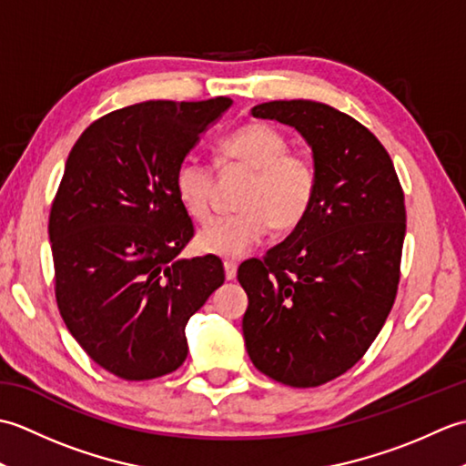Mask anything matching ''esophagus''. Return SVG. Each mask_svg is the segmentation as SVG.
<instances>
[{"label": "esophagus", "mask_w": 466, "mask_h": 466, "mask_svg": "<svg viewBox=\"0 0 466 466\" xmlns=\"http://www.w3.org/2000/svg\"><path fill=\"white\" fill-rule=\"evenodd\" d=\"M236 270H238V264L232 260L224 262V272H226V280H234L236 279Z\"/></svg>", "instance_id": "obj_1"}]
</instances>
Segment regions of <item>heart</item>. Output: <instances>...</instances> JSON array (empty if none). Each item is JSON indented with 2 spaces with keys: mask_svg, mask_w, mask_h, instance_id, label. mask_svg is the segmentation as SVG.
Returning a JSON list of instances; mask_svg holds the SVG:
<instances>
[{
  "mask_svg": "<svg viewBox=\"0 0 466 466\" xmlns=\"http://www.w3.org/2000/svg\"><path fill=\"white\" fill-rule=\"evenodd\" d=\"M224 164L254 170L244 190L242 210L216 216L196 236V246L222 258H242L258 244L270 226L292 230L309 214L316 192V170L309 157L290 152V142L268 124H246L218 144ZM212 167L186 156L174 172V192L194 220L210 216Z\"/></svg>",
  "mask_w": 466,
  "mask_h": 466,
  "instance_id": "1",
  "label": "heart"
}]
</instances>
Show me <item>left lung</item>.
Returning a JSON list of instances; mask_svg holds the SVG:
<instances>
[{"label":"left lung","mask_w":466,"mask_h":466,"mask_svg":"<svg viewBox=\"0 0 466 466\" xmlns=\"http://www.w3.org/2000/svg\"><path fill=\"white\" fill-rule=\"evenodd\" d=\"M254 117L294 127L312 150L316 192L286 240L248 260L238 280L256 369L296 389L320 386L362 359L389 316L407 232L389 152L362 124L312 100H276Z\"/></svg>","instance_id":"8db88e82"}]
</instances>
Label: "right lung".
Returning <instances> with one entry per match:
<instances>
[{"mask_svg":"<svg viewBox=\"0 0 466 466\" xmlns=\"http://www.w3.org/2000/svg\"><path fill=\"white\" fill-rule=\"evenodd\" d=\"M230 106L224 96L127 106L67 156L49 214L57 309L87 356L124 380L180 369L187 320L224 284L216 256L180 258L194 226L174 172Z\"/></svg>","mask_w":466,"mask_h":466,"instance_id":"1","label":"right lung"}]
</instances>
